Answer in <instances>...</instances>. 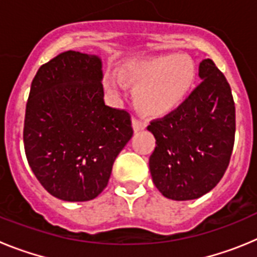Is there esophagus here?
Here are the masks:
<instances>
[{
    "instance_id": "obj_1",
    "label": "esophagus",
    "mask_w": 257,
    "mask_h": 257,
    "mask_svg": "<svg viewBox=\"0 0 257 257\" xmlns=\"http://www.w3.org/2000/svg\"><path fill=\"white\" fill-rule=\"evenodd\" d=\"M133 127H134V131H142L144 130L145 127H147V123L139 118H133Z\"/></svg>"
}]
</instances>
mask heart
<instances>
[{
	"instance_id": "b5f03b06",
	"label": "heart",
	"mask_w": 257,
	"mask_h": 257,
	"mask_svg": "<svg viewBox=\"0 0 257 257\" xmlns=\"http://www.w3.org/2000/svg\"><path fill=\"white\" fill-rule=\"evenodd\" d=\"M196 67L188 56L178 54L136 58L119 68V76L110 74L106 87L121 91L126 83L135 86V101L143 112L165 115L174 112L187 99L196 81Z\"/></svg>"
}]
</instances>
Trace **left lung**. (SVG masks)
Instances as JSON below:
<instances>
[{"instance_id":"1","label":"left lung","mask_w":257,"mask_h":257,"mask_svg":"<svg viewBox=\"0 0 257 257\" xmlns=\"http://www.w3.org/2000/svg\"><path fill=\"white\" fill-rule=\"evenodd\" d=\"M202 82L178 109L152 121L156 138L149 170L157 189L174 201L197 199L225 174L235 134V106L225 76L211 59L199 64Z\"/></svg>"}]
</instances>
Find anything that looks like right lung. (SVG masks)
Returning a JSON list of instances; mask_svg holds the SVG:
<instances>
[{
	"instance_id": "obj_1",
	"label": "right lung",
	"mask_w": 257,
	"mask_h": 257,
	"mask_svg": "<svg viewBox=\"0 0 257 257\" xmlns=\"http://www.w3.org/2000/svg\"><path fill=\"white\" fill-rule=\"evenodd\" d=\"M101 68L97 55L69 50L41 65L32 81L26 156L41 185L61 201L96 198L134 134L130 114L104 103Z\"/></svg>"
}]
</instances>
